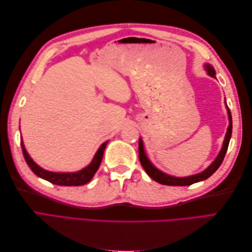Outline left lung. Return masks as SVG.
Returning <instances> with one entry per match:
<instances>
[{"instance_id": "obj_1", "label": "left lung", "mask_w": 252, "mask_h": 252, "mask_svg": "<svg viewBox=\"0 0 252 252\" xmlns=\"http://www.w3.org/2000/svg\"><path fill=\"white\" fill-rule=\"evenodd\" d=\"M205 68H206V70L208 71L209 75H211L212 78H216V70L213 69V67L211 65H208V64L205 65ZM227 112H228V117H229V126H228L227 132L225 135L223 147H222V149H220L217 158L212 162V164L208 167L207 169H205L203 172L190 175V177H186V178H177V177H172V175H169V174H166V173L162 172L161 170L156 168V167L151 164L146 154H145L143 141H142V139H140V141H139V158H140V162L143 166V168L145 169V171H146L149 177L151 179H154L156 182L159 183V184L168 185V186H188V185L194 184V183L208 179L210 175H212L218 170L220 164H222L226 152H227V149H228V145H229L230 138H231L232 118H231V112L228 107H227Z\"/></svg>"}]
</instances>
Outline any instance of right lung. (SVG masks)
<instances>
[{"label":"right lung","mask_w":252,"mask_h":252,"mask_svg":"<svg viewBox=\"0 0 252 252\" xmlns=\"http://www.w3.org/2000/svg\"><path fill=\"white\" fill-rule=\"evenodd\" d=\"M106 145H107V142H105L101 145V147L96 151L93 162H91L87 167H85L84 169L78 172H52V171L43 169L42 167L36 165L32 161V158H30L29 155L27 154V151L24 147V144H23V141L21 140L23 155H24L25 161L30 167V169H32L37 177L46 180L52 183V184L60 185V186H81V185L86 184V183H88L91 179H93L102 162Z\"/></svg>","instance_id":"right-lung-1"}]
</instances>
